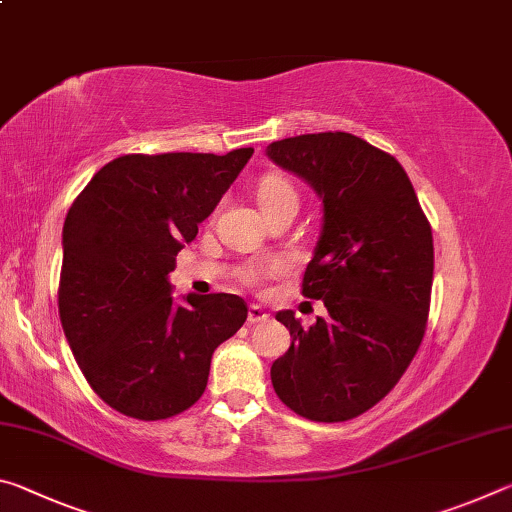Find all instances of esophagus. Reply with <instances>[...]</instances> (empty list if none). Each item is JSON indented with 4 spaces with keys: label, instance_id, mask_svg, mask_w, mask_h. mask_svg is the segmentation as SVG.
I'll return each mask as SVG.
<instances>
[{
    "label": "esophagus",
    "instance_id": "obj_1",
    "mask_svg": "<svg viewBox=\"0 0 512 512\" xmlns=\"http://www.w3.org/2000/svg\"><path fill=\"white\" fill-rule=\"evenodd\" d=\"M268 320V314L266 311L259 307V305H250L248 307V323L250 325H259V323H266Z\"/></svg>",
    "mask_w": 512,
    "mask_h": 512
}]
</instances>
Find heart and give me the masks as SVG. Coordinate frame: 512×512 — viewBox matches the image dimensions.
Masks as SVG:
<instances>
[{
	"label": "heart",
	"instance_id": "b5f03b06",
	"mask_svg": "<svg viewBox=\"0 0 512 512\" xmlns=\"http://www.w3.org/2000/svg\"><path fill=\"white\" fill-rule=\"evenodd\" d=\"M257 201L262 205V210H271V207L282 203H298V189L293 187L289 178L280 176V173H271L259 183Z\"/></svg>",
	"mask_w": 512,
	"mask_h": 512
}]
</instances>
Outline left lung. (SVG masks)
Returning <instances> with one entry per match:
<instances>
[{
    "label": "left lung",
    "mask_w": 512,
    "mask_h": 512,
    "mask_svg": "<svg viewBox=\"0 0 512 512\" xmlns=\"http://www.w3.org/2000/svg\"><path fill=\"white\" fill-rule=\"evenodd\" d=\"M282 169L305 178L323 201V230L302 277V296L327 318L302 327L275 318L291 348L271 381L291 411L345 422L393 391L427 327L433 239L409 176L391 153L350 133H311L266 146Z\"/></svg>",
    "instance_id": "obj_1"
}]
</instances>
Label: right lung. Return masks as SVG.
I'll list each match as a JSON object with an SVG mask.
<instances>
[{
	"label": "right lung",
	"mask_w": 512,
	"mask_h": 512,
	"mask_svg": "<svg viewBox=\"0 0 512 512\" xmlns=\"http://www.w3.org/2000/svg\"><path fill=\"white\" fill-rule=\"evenodd\" d=\"M250 155H121L69 207L60 323L92 391L128 418L164 420L201 400L214 350L246 323L232 293L176 302L169 273Z\"/></svg>",
	"instance_id": "obj_1"
}]
</instances>
